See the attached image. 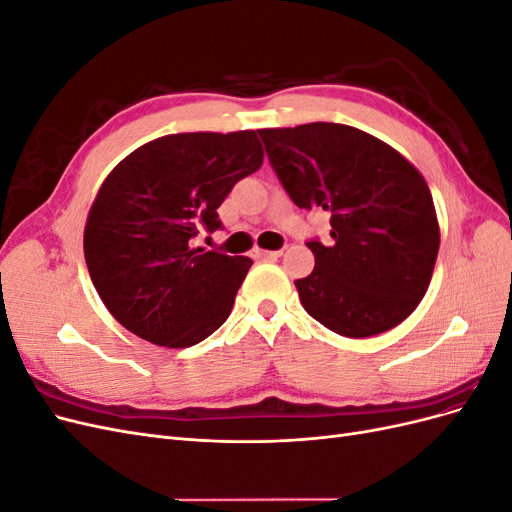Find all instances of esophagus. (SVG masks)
<instances>
[{
	"mask_svg": "<svg viewBox=\"0 0 512 512\" xmlns=\"http://www.w3.org/2000/svg\"><path fill=\"white\" fill-rule=\"evenodd\" d=\"M282 254H284L282 250H260V247H254V250H252V256L262 258V260H275V258H280Z\"/></svg>",
	"mask_w": 512,
	"mask_h": 512,
	"instance_id": "esophagus-1",
	"label": "esophagus"
}]
</instances>
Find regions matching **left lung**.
Segmentation results:
<instances>
[{
	"instance_id": "left-lung-1",
	"label": "left lung",
	"mask_w": 512,
	"mask_h": 512,
	"mask_svg": "<svg viewBox=\"0 0 512 512\" xmlns=\"http://www.w3.org/2000/svg\"><path fill=\"white\" fill-rule=\"evenodd\" d=\"M258 134L292 203L331 215L333 241H307L316 267L294 282L305 312L344 337L404 322L425 297L440 250L423 175L393 147L344 123Z\"/></svg>"
}]
</instances>
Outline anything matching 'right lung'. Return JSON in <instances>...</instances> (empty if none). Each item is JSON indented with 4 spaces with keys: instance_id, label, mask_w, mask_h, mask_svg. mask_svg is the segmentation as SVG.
Segmentation results:
<instances>
[{
    "instance_id": "add662e5",
    "label": "right lung",
    "mask_w": 512,
    "mask_h": 512,
    "mask_svg": "<svg viewBox=\"0 0 512 512\" xmlns=\"http://www.w3.org/2000/svg\"><path fill=\"white\" fill-rule=\"evenodd\" d=\"M265 151L254 130L156 138L102 183L85 224V262L102 303L134 335L188 348L230 316L250 258L194 247L222 228L218 207L256 173Z\"/></svg>"
}]
</instances>
